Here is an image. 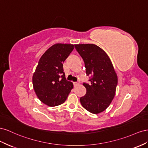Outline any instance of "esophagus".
<instances>
[{
    "label": "esophagus",
    "instance_id": "esophagus-1",
    "mask_svg": "<svg viewBox=\"0 0 148 148\" xmlns=\"http://www.w3.org/2000/svg\"><path fill=\"white\" fill-rule=\"evenodd\" d=\"M79 84V82H73V84H74V87L78 86Z\"/></svg>",
    "mask_w": 148,
    "mask_h": 148
}]
</instances>
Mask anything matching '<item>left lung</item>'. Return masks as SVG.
I'll list each match as a JSON object with an SVG mask.
<instances>
[{
	"instance_id": "1",
	"label": "left lung",
	"mask_w": 148,
	"mask_h": 148,
	"mask_svg": "<svg viewBox=\"0 0 148 148\" xmlns=\"http://www.w3.org/2000/svg\"><path fill=\"white\" fill-rule=\"evenodd\" d=\"M84 62L90 84L84 83L86 94L80 99L82 107L92 113L103 112L115 95L118 77L107 54L94 44L75 45Z\"/></svg>"
}]
</instances>
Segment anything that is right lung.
<instances>
[{
    "label": "right lung",
    "mask_w": 148,
    "mask_h": 148,
    "mask_svg": "<svg viewBox=\"0 0 148 148\" xmlns=\"http://www.w3.org/2000/svg\"><path fill=\"white\" fill-rule=\"evenodd\" d=\"M74 47L72 44L53 45L40 58L33 73V87L38 98L49 107L64 103L73 88V84L66 79L63 62Z\"/></svg>",
    "instance_id": "obj_1"
}]
</instances>
